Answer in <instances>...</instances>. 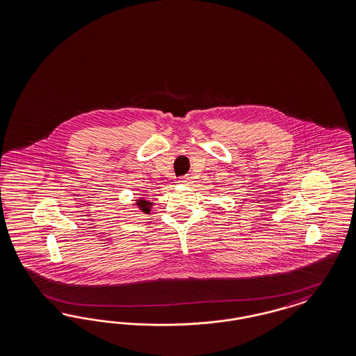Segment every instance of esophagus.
I'll list each match as a JSON object with an SVG mask.
<instances>
[{
  "instance_id": "1",
  "label": "esophagus",
  "mask_w": 356,
  "mask_h": 356,
  "mask_svg": "<svg viewBox=\"0 0 356 356\" xmlns=\"http://www.w3.org/2000/svg\"><path fill=\"white\" fill-rule=\"evenodd\" d=\"M179 184H181V185L190 186L193 184V178L188 177V175L181 177V178H179Z\"/></svg>"
}]
</instances>
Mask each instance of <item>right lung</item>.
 Listing matches in <instances>:
<instances>
[{
	"instance_id": "right-lung-1",
	"label": "right lung",
	"mask_w": 356,
	"mask_h": 356,
	"mask_svg": "<svg viewBox=\"0 0 356 356\" xmlns=\"http://www.w3.org/2000/svg\"><path fill=\"white\" fill-rule=\"evenodd\" d=\"M136 204L138 206V209L142 213L150 214V207L153 206V202H147V200H145V198H139L136 202Z\"/></svg>"
}]
</instances>
